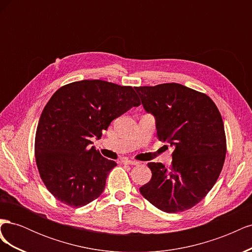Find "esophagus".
<instances>
[{"mask_svg":"<svg viewBox=\"0 0 252 252\" xmlns=\"http://www.w3.org/2000/svg\"><path fill=\"white\" fill-rule=\"evenodd\" d=\"M124 164H127V165H139L140 162L138 161H132V159H124L123 161Z\"/></svg>","mask_w":252,"mask_h":252,"instance_id":"1","label":"esophagus"}]
</instances>
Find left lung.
<instances>
[{
    "mask_svg": "<svg viewBox=\"0 0 252 252\" xmlns=\"http://www.w3.org/2000/svg\"><path fill=\"white\" fill-rule=\"evenodd\" d=\"M145 110L156 117L159 141L173 146L172 162L148 163L152 177L142 195L164 212L192 208L207 195L225 162L224 123L211 98L178 83L135 87Z\"/></svg>",
    "mask_w": 252,
    "mask_h": 252,
    "instance_id": "obj_1",
    "label": "left lung"
}]
</instances>
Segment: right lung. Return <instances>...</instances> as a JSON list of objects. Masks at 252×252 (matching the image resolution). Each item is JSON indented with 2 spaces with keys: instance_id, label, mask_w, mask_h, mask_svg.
Segmentation results:
<instances>
[{
  "instance_id": "add662e5",
  "label": "right lung",
  "mask_w": 252,
  "mask_h": 252,
  "mask_svg": "<svg viewBox=\"0 0 252 252\" xmlns=\"http://www.w3.org/2000/svg\"><path fill=\"white\" fill-rule=\"evenodd\" d=\"M141 102L131 86L83 80L59 88L44 107L34 140L35 163L48 191L73 208L97 199L117 163L101 156L90 139H101L111 122Z\"/></svg>"
}]
</instances>
